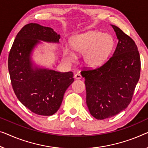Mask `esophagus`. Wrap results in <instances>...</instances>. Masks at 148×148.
<instances>
[{"label": "esophagus", "mask_w": 148, "mask_h": 148, "mask_svg": "<svg viewBox=\"0 0 148 148\" xmlns=\"http://www.w3.org/2000/svg\"><path fill=\"white\" fill-rule=\"evenodd\" d=\"M82 77L81 74H76L74 75V78L75 79H77V80H80V79H81Z\"/></svg>", "instance_id": "1"}]
</instances>
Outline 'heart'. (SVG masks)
<instances>
[{"label": "heart", "instance_id": "1", "mask_svg": "<svg viewBox=\"0 0 148 148\" xmlns=\"http://www.w3.org/2000/svg\"><path fill=\"white\" fill-rule=\"evenodd\" d=\"M70 45L75 52L84 54V62L88 66L96 68L107 60L113 48L114 40L108 34L90 30L74 36L70 40ZM74 52L65 47L63 50L64 58L70 62H74L76 54Z\"/></svg>", "mask_w": 148, "mask_h": 148}]
</instances>
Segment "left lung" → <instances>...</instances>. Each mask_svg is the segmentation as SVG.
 Returning <instances> with one entry per match:
<instances>
[{
    "label": "left lung",
    "instance_id": "obj_1",
    "mask_svg": "<svg viewBox=\"0 0 148 148\" xmlns=\"http://www.w3.org/2000/svg\"><path fill=\"white\" fill-rule=\"evenodd\" d=\"M112 26L118 39L112 56L100 67L81 72L88 110L97 120L112 118L126 108L140 76V56L135 42L120 28Z\"/></svg>",
    "mask_w": 148,
    "mask_h": 148
}]
</instances>
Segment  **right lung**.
<instances>
[{
  "label": "right lung",
  "instance_id": "add662e5",
  "mask_svg": "<svg viewBox=\"0 0 148 148\" xmlns=\"http://www.w3.org/2000/svg\"><path fill=\"white\" fill-rule=\"evenodd\" d=\"M60 34L36 23L18 33L8 55V67L18 100L33 113L52 116L60 108L67 88L74 82L72 72H60L33 66L31 54L40 41L58 43Z\"/></svg>",
  "mask_w": 148,
  "mask_h": 148
}]
</instances>
